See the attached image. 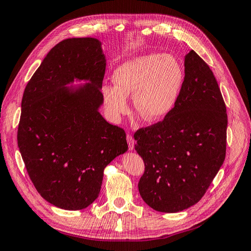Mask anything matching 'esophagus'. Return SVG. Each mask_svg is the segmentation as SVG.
<instances>
[{
	"mask_svg": "<svg viewBox=\"0 0 251 251\" xmlns=\"http://www.w3.org/2000/svg\"><path fill=\"white\" fill-rule=\"evenodd\" d=\"M126 141H127V144H128V149L133 150L134 149V144H135V140H134L133 136L131 134H127L126 135Z\"/></svg>",
	"mask_w": 251,
	"mask_h": 251,
	"instance_id": "esophagus-1",
	"label": "esophagus"
}]
</instances>
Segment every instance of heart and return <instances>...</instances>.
<instances>
[{
	"label": "heart",
	"mask_w": 251,
	"mask_h": 251,
	"mask_svg": "<svg viewBox=\"0 0 251 251\" xmlns=\"http://www.w3.org/2000/svg\"><path fill=\"white\" fill-rule=\"evenodd\" d=\"M184 72L169 54L142 55L119 66L113 73L115 87H104V102L114 118L130 111L127 96L134 94L135 110L147 121H157L173 110L180 95Z\"/></svg>",
	"instance_id": "1"
}]
</instances>
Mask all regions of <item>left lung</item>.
<instances>
[{
    "mask_svg": "<svg viewBox=\"0 0 251 251\" xmlns=\"http://www.w3.org/2000/svg\"><path fill=\"white\" fill-rule=\"evenodd\" d=\"M178 100L161 121L134 134L144 173L138 189L150 207L178 212L199 202L226 155L227 113L214 73L194 50L184 60Z\"/></svg>",
    "mask_w": 251,
    "mask_h": 251,
    "instance_id": "obj_1",
    "label": "left lung"
}]
</instances>
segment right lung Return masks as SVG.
I'll list each match as a JSON object with an SVG mask.
<instances>
[{
    "label": "right lung",
    "instance_id": "right-lung-1",
    "mask_svg": "<svg viewBox=\"0 0 251 251\" xmlns=\"http://www.w3.org/2000/svg\"><path fill=\"white\" fill-rule=\"evenodd\" d=\"M104 72L100 41L67 39L50 50L23 94L18 146L36 191L56 207H88L105 166L127 150L124 128L98 112ZM74 78L90 83L70 91L65 85Z\"/></svg>",
    "mask_w": 251,
    "mask_h": 251
}]
</instances>
